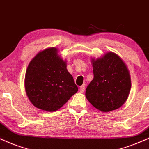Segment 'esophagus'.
I'll return each instance as SVG.
<instances>
[{
  "mask_svg": "<svg viewBox=\"0 0 149 149\" xmlns=\"http://www.w3.org/2000/svg\"><path fill=\"white\" fill-rule=\"evenodd\" d=\"M85 88H86V85L85 84H83L81 87L79 88V91L81 93H84V91H85Z\"/></svg>",
  "mask_w": 149,
  "mask_h": 149,
  "instance_id": "34e87169",
  "label": "esophagus"
}]
</instances>
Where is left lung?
Here are the masks:
<instances>
[{
  "label": "left lung",
  "instance_id": "8db88e82",
  "mask_svg": "<svg viewBox=\"0 0 149 149\" xmlns=\"http://www.w3.org/2000/svg\"><path fill=\"white\" fill-rule=\"evenodd\" d=\"M94 78L87 87L86 97L99 111L118 109L126 102L131 88L130 72L116 53L109 52L91 59Z\"/></svg>",
  "mask_w": 149,
  "mask_h": 149
}]
</instances>
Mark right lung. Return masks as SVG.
I'll return each mask as SVG.
<instances>
[{
    "mask_svg": "<svg viewBox=\"0 0 149 149\" xmlns=\"http://www.w3.org/2000/svg\"><path fill=\"white\" fill-rule=\"evenodd\" d=\"M66 62L54 47L41 51L30 61L25 89L33 106L45 111H56L78 91Z\"/></svg>",
    "mask_w": 149,
    "mask_h": 149,
    "instance_id": "obj_1",
    "label": "right lung"
}]
</instances>
